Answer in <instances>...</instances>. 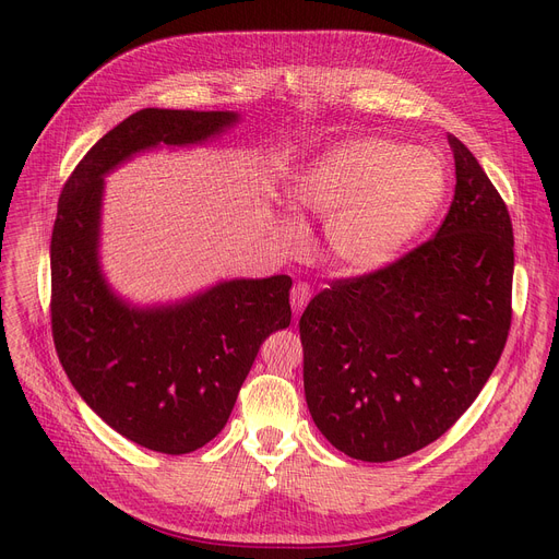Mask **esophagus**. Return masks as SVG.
<instances>
[{
  "instance_id": "34e87169",
  "label": "esophagus",
  "mask_w": 559,
  "mask_h": 559,
  "mask_svg": "<svg viewBox=\"0 0 559 559\" xmlns=\"http://www.w3.org/2000/svg\"><path fill=\"white\" fill-rule=\"evenodd\" d=\"M310 285L308 283H297L295 287H292V295H289V301H292V310H295V314L299 317L304 312V308L308 306L310 301Z\"/></svg>"
}]
</instances>
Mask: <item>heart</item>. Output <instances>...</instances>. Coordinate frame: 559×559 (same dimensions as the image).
<instances>
[{
    "mask_svg": "<svg viewBox=\"0 0 559 559\" xmlns=\"http://www.w3.org/2000/svg\"><path fill=\"white\" fill-rule=\"evenodd\" d=\"M447 174L426 150L383 138L346 140L310 163L287 197L292 209L329 222V245L348 272H371L399 255L437 213ZM289 240L297 222L285 219Z\"/></svg>",
    "mask_w": 559,
    "mask_h": 559,
    "instance_id": "obj_1",
    "label": "heart"
}]
</instances>
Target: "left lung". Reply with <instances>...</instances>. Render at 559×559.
Listing matches in <instances>:
<instances>
[{
  "label": "left lung",
  "mask_w": 559,
  "mask_h": 559,
  "mask_svg": "<svg viewBox=\"0 0 559 559\" xmlns=\"http://www.w3.org/2000/svg\"><path fill=\"white\" fill-rule=\"evenodd\" d=\"M455 194L430 240L337 278L299 319L308 409L329 442L390 462L442 437L476 401L512 324L514 235L476 156L449 135Z\"/></svg>",
  "instance_id": "8db88e82"
}]
</instances>
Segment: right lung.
<instances>
[{"label":"right lung","instance_id":"1","mask_svg":"<svg viewBox=\"0 0 559 559\" xmlns=\"http://www.w3.org/2000/svg\"><path fill=\"white\" fill-rule=\"evenodd\" d=\"M224 110L144 108L70 174L51 233V335L81 399L131 442L183 455L224 428L264 337L287 329L292 278H240L169 308H129L97 262L102 176L156 144H194L230 127Z\"/></svg>","mask_w":559,"mask_h":559}]
</instances>
